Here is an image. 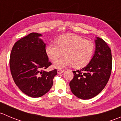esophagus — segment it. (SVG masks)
I'll return each mask as SVG.
<instances>
[{
	"mask_svg": "<svg viewBox=\"0 0 121 121\" xmlns=\"http://www.w3.org/2000/svg\"><path fill=\"white\" fill-rule=\"evenodd\" d=\"M64 71V70H61V69H58L57 70V73L58 74H61L62 73H63Z\"/></svg>",
	"mask_w": 121,
	"mask_h": 121,
	"instance_id": "obj_1",
	"label": "esophagus"
}]
</instances>
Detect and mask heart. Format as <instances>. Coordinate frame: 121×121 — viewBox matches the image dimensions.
<instances>
[{
    "label": "heart",
    "instance_id": "obj_1",
    "mask_svg": "<svg viewBox=\"0 0 121 121\" xmlns=\"http://www.w3.org/2000/svg\"><path fill=\"white\" fill-rule=\"evenodd\" d=\"M56 43H51L46 47L45 52L52 61H55L65 51V57L56 61L54 67L62 69L73 65L74 69H81L92 59L95 51V44L91 41L73 34L60 36Z\"/></svg>",
    "mask_w": 121,
    "mask_h": 121
}]
</instances>
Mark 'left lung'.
Segmentation results:
<instances>
[{"label": "left lung", "mask_w": 121, "mask_h": 121, "mask_svg": "<svg viewBox=\"0 0 121 121\" xmlns=\"http://www.w3.org/2000/svg\"><path fill=\"white\" fill-rule=\"evenodd\" d=\"M95 51L89 64L73 71L70 82L71 92L81 99H91L102 92L107 84L112 70L111 50L102 38L96 37Z\"/></svg>", "instance_id": "left-lung-1"}]
</instances>
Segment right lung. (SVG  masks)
Returning <instances> with one entry per match:
<instances>
[{"instance_id": "obj_1", "label": "right lung", "mask_w": 121, "mask_h": 121, "mask_svg": "<svg viewBox=\"0 0 121 121\" xmlns=\"http://www.w3.org/2000/svg\"><path fill=\"white\" fill-rule=\"evenodd\" d=\"M42 34L32 32L17 41L12 50L10 69L19 89L26 95L39 98L46 94L53 84L57 70L44 71L51 65L45 52Z\"/></svg>"}]
</instances>
